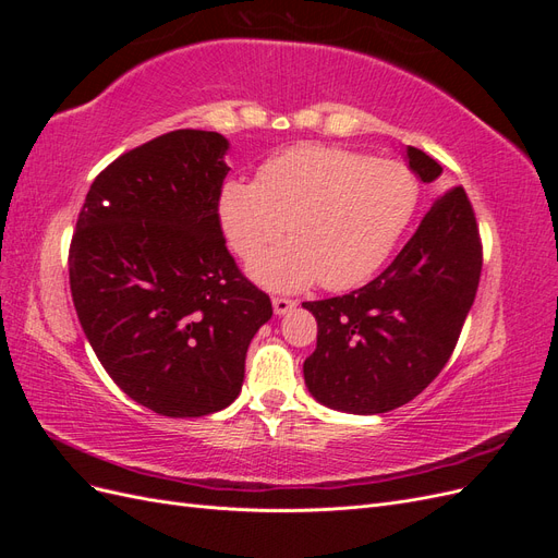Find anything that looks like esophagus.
<instances>
[{
  "label": "esophagus",
  "mask_w": 558,
  "mask_h": 558,
  "mask_svg": "<svg viewBox=\"0 0 558 558\" xmlns=\"http://www.w3.org/2000/svg\"><path fill=\"white\" fill-rule=\"evenodd\" d=\"M295 305H298V302H295V300H289V298H275V300H272V307H275V314H277V316L289 314L291 310H295Z\"/></svg>",
  "instance_id": "34e87169"
}]
</instances>
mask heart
I'll return each mask as SVG.
<instances>
[{"mask_svg": "<svg viewBox=\"0 0 558 558\" xmlns=\"http://www.w3.org/2000/svg\"><path fill=\"white\" fill-rule=\"evenodd\" d=\"M416 199L418 183L408 165L302 144L265 160L256 181H226L218 218L244 260L287 223L290 242L248 265V277L263 289L295 293L320 281L328 291H347L391 256Z\"/></svg>", "mask_w": 558, "mask_h": 558, "instance_id": "1", "label": "heart"}]
</instances>
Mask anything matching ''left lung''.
Returning <instances> with one entry per match:
<instances>
[{
  "label": "left lung",
  "mask_w": 558,
  "mask_h": 558,
  "mask_svg": "<svg viewBox=\"0 0 558 558\" xmlns=\"http://www.w3.org/2000/svg\"><path fill=\"white\" fill-rule=\"evenodd\" d=\"M404 158L418 181L442 174V165L414 146ZM480 272L475 211L456 185L433 202L377 279L342 298L302 302L318 326L302 367L310 393L347 414H384L416 398L459 342Z\"/></svg>",
  "instance_id": "8db88e82"
}]
</instances>
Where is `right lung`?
I'll return each mask as SVG.
<instances>
[{"mask_svg": "<svg viewBox=\"0 0 558 558\" xmlns=\"http://www.w3.org/2000/svg\"><path fill=\"white\" fill-rule=\"evenodd\" d=\"M218 132L174 130L113 160L83 202L72 300L95 356L134 402L205 416L242 391L246 349L272 302L226 248Z\"/></svg>", "mask_w": 558, "mask_h": 558, "instance_id": "add662e5", "label": "right lung"}]
</instances>
